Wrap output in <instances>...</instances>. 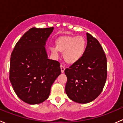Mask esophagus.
<instances>
[{"label":"esophagus","instance_id":"1","mask_svg":"<svg viewBox=\"0 0 123 123\" xmlns=\"http://www.w3.org/2000/svg\"><path fill=\"white\" fill-rule=\"evenodd\" d=\"M65 67L64 66V65H61V69L62 73H64V71H65Z\"/></svg>","mask_w":123,"mask_h":123}]
</instances>
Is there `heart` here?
Returning <instances> with one entry per match:
<instances>
[{"label": "heart", "mask_w": 123, "mask_h": 123, "mask_svg": "<svg viewBox=\"0 0 123 123\" xmlns=\"http://www.w3.org/2000/svg\"><path fill=\"white\" fill-rule=\"evenodd\" d=\"M56 49H51L54 54L57 50L64 52V59L67 63L73 64L83 56L86 48V40L83 37L75 36H63L55 41Z\"/></svg>", "instance_id": "1"}]
</instances>
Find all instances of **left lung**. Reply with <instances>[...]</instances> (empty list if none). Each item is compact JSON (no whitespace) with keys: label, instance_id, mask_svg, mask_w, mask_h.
<instances>
[{"label":"left lung","instance_id":"left-lung-1","mask_svg":"<svg viewBox=\"0 0 123 123\" xmlns=\"http://www.w3.org/2000/svg\"><path fill=\"white\" fill-rule=\"evenodd\" d=\"M87 40L81 59L65 70L66 94L70 99L80 104L95 99L102 91L107 77L106 57L102 47L88 33Z\"/></svg>","mask_w":123,"mask_h":123}]
</instances>
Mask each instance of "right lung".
I'll list each match as a JSON object with an SVG mask.
<instances>
[{"mask_svg": "<svg viewBox=\"0 0 123 123\" xmlns=\"http://www.w3.org/2000/svg\"><path fill=\"white\" fill-rule=\"evenodd\" d=\"M54 27H33L15 44L11 54L9 80L23 101L38 104L49 96L53 83L61 73L60 63L48 58L44 45Z\"/></svg>", "mask_w": 123, "mask_h": 123, "instance_id": "right-lung-1", "label": "right lung"}]
</instances>
